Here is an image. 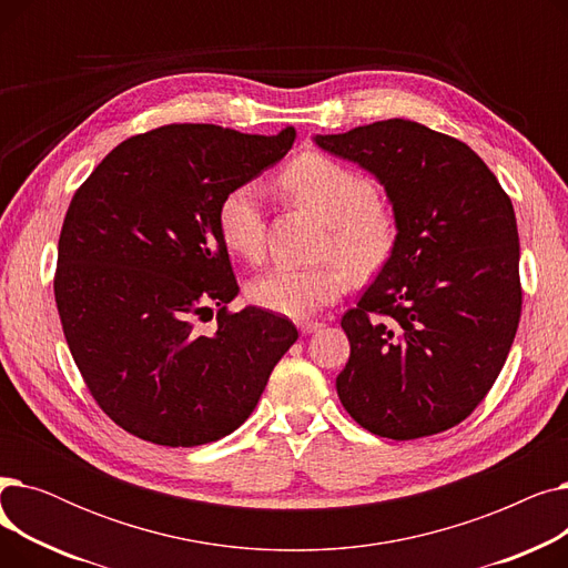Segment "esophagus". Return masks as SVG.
Listing matches in <instances>:
<instances>
[{
    "label": "esophagus",
    "mask_w": 568,
    "mask_h": 568,
    "mask_svg": "<svg viewBox=\"0 0 568 568\" xmlns=\"http://www.w3.org/2000/svg\"><path fill=\"white\" fill-rule=\"evenodd\" d=\"M317 329H322V322H317V320H302V322H300V332H302L304 336L315 334Z\"/></svg>",
    "instance_id": "1"
}]
</instances>
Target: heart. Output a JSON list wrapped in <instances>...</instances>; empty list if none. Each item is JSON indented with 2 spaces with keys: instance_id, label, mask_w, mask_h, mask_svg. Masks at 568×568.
Wrapping results in <instances>:
<instances>
[{
  "instance_id": "obj_1",
  "label": "heart",
  "mask_w": 568,
  "mask_h": 568,
  "mask_svg": "<svg viewBox=\"0 0 568 568\" xmlns=\"http://www.w3.org/2000/svg\"><path fill=\"white\" fill-rule=\"evenodd\" d=\"M281 186L329 225L326 253L336 255L356 278L377 274L392 260L398 244L396 219L382 209L375 184L324 154H302L281 172ZM219 232L227 251L244 260H257L264 251L262 189L244 182L230 189L219 204ZM343 263V264H344ZM342 264V265H343ZM339 262L320 266L278 264L260 274L248 296L272 313L304 320L347 290V270Z\"/></svg>"
}]
</instances>
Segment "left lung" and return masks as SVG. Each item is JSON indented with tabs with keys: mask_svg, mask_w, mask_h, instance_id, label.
Returning <instances> with one entry per match:
<instances>
[{
	"mask_svg": "<svg viewBox=\"0 0 568 568\" xmlns=\"http://www.w3.org/2000/svg\"><path fill=\"white\" fill-rule=\"evenodd\" d=\"M313 140L375 174L398 225L392 260L341 320L338 398L379 437L449 430L486 398L516 338L514 204L465 142L409 119Z\"/></svg>",
	"mask_w": 568,
	"mask_h": 568,
	"instance_id": "1",
	"label": "left lung"
}]
</instances>
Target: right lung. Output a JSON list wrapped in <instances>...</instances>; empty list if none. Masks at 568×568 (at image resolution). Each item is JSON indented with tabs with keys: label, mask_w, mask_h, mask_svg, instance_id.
Listing matches in <instances>:
<instances>
[{
	"label": "right lung",
	"mask_w": 568,
	"mask_h": 568,
	"mask_svg": "<svg viewBox=\"0 0 568 568\" xmlns=\"http://www.w3.org/2000/svg\"><path fill=\"white\" fill-rule=\"evenodd\" d=\"M294 138L170 124L116 144L75 191L54 302L89 394L126 433L161 446L230 435L300 338L283 315L227 311L239 285L219 232L223 195ZM214 307L215 334L200 335Z\"/></svg>",
	"instance_id": "add662e5"
}]
</instances>
